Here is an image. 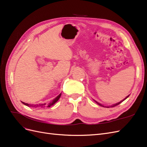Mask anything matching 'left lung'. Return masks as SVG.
<instances>
[{"instance_id": "obj_1", "label": "left lung", "mask_w": 147, "mask_h": 147, "mask_svg": "<svg viewBox=\"0 0 147 147\" xmlns=\"http://www.w3.org/2000/svg\"><path fill=\"white\" fill-rule=\"evenodd\" d=\"M129 96H127L126 97V98L125 99H124L123 100H121V101H120L119 102H118V103H117V104H114V105H113L112 106H111V107H115V106H117V105H119V104H121V102H123V101H124V100H125V99H126L127 98V97H129ZM96 102V103L97 104H99V105H100V106H102V107H104V105H101L100 104H99V103H98V102H96V101H95Z\"/></svg>"}]
</instances>
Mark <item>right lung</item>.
I'll list each match as a JSON object with an SVG mask.
<instances>
[{
    "label": "right lung",
    "mask_w": 147,
    "mask_h": 147,
    "mask_svg": "<svg viewBox=\"0 0 147 147\" xmlns=\"http://www.w3.org/2000/svg\"><path fill=\"white\" fill-rule=\"evenodd\" d=\"M61 94H59L58 96H57L56 98L55 99H53V100L52 101V102H51L50 103H49L48 104V106H47V107H51V105H53V104H55L56 102L59 100V99L60 98V97H61ZM22 103L23 104H24V105H27V106H28V107H35V105H30V104H27V103H24V102H22ZM46 104H40V105L39 104V105H37V107H40V106L41 107H45V105Z\"/></svg>",
    "instance_id": "1"
}]
</instances>
